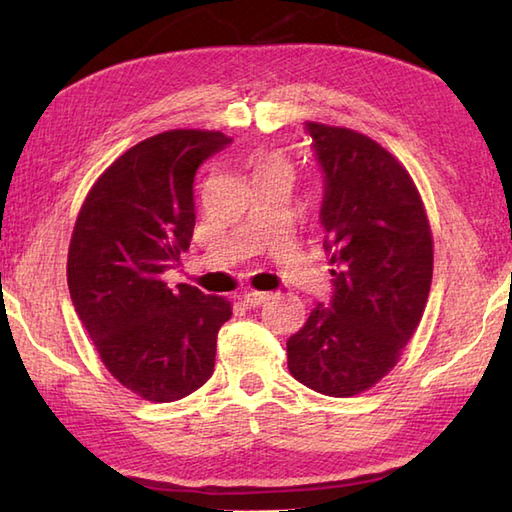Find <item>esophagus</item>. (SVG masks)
<instances>
[{
	"label": "esophagus",
	"mask_w": 512,
	"mask_h": 512,
	"mask_svg": "<svg viewBox=\"0 0 512 512\" xmlns=\"http://www.w3.org/2000/svg\"><path fill=\"white\" fill-rule=\"evenodd\" d=\"M268 299H270L268 292H257V290L246 292V295L242 297L246 308H259V306H262V303H266Z\"/></svg>",
	"instance_id": "obj_1"
}]
</instances>
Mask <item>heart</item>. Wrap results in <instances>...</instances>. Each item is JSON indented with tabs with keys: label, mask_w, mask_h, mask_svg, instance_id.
<instances>
[{
	"label": "heart",
	"mask_w": 512,
	"mask_h": 512,
	"mask_svg": "<svg viewBox=\"0 0 512 512\" xmlns=\"http://www.w3.org/2000/svg\"><path fill=\"white\" fill-rule=\"evenodd\" d=\"M268 169H288V165H286V160H284V158L277 156V154H273V156L264 158V162H262V165H259V171H257V173L268 171Z\"/></svg>",
	"instance_id": "heart-1"
}]
</instances>
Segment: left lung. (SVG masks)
Returning a JSON list of instances; mask_svg holds the SVG:
<instances>
[{
	"label": "left lung",
	"instance_id": "8db88e82",
	"mask_svg": "<svg viewBox=\"0 0 512 512\" xmlns=\"http://www.w3.org/2000/svg\"><path fill=\"white\" fill-rule=\"evenodd\" d=\"M325 173L321 224L332 301L292 334L288 369L325 396L350 398L387 376L418 330L433 277V237L409 171L376 140L306 123Z\"/></svg>",
	"mask_w": 512,
	"mask_h": 512
}]
</instances>
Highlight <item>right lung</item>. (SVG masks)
<instances>
[{
	"label": "right lung",
	"instance_id": "1",
	"mask_svg": "<svg viewBox=\"0 0 512 512\" xmlns=\"http://www.w3.org/2000/svg\"><path fill=\"white\" fill-rule=\"evenodd\" d=\"M233 138L171 129L107 167L76 215L68 288L83 328L118 383L149 402L200 389L215 367L231 301L160 275L189 250L195 171Z\"/></svg>",
	"mask_w": 512,
	"mask_h": 512
}]
</instances>
